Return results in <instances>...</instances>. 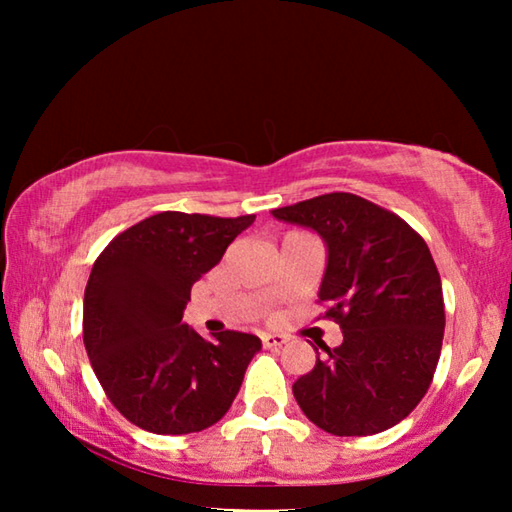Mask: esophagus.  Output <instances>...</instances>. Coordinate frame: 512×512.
Returning <instances> with one entry per match:
<instances>
[{
    "mask_svg": "<svg viewBox=\"0 0 512 512\" xmlns=\"http://www.w3.org/2000/svg\"><path fill=\"white\" fill-rule=\"evenodd\" d=\"M262 343L264 348H282L287 343V336L282 334H262Z\"/></svg>",
    "mask_w": 512,
    "mask_h": 512,
    "instance_id": "1",
    "label": "esophagus"
}]
</instances>
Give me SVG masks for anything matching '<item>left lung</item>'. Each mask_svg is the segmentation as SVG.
Here are the masks:
<instances>
[{"instance_id":"1","label":"left lung","mask_w":512,"mask_h":512,"mask_svg":"<svg viewBox=\"0 0 512 512\" xmlns=\"http://www.w3.org/2000/svg\"><path fill=\"white\" fill-rule=\"evenodd\" d=\"M273 216L325 241L318 300L343 329L339 348L320 343L325 357L293 384L302 413L334 436L395 427L427 393L443 348V287L427 244L397 214L345 192Z\"/></svg>"}]
</instances>
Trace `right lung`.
<instances>
[{
    "mask_svg": "<svg viewBox=\"0 0 512 512\" xmlns=\"http://www.w3.org/2000/svg\"><path fill=\"white\" fill-rule=\"evenodd\" d=\"M255 214L160 212L103 248L83 298V343L115 409L135 427L183 436L219 422L235 400L255 334L203 339L183 323L192 287Z\"/></svg>",
    "mask_w": 512,
    "mask_h": 512,
    "instance_id": "1",
    "label": "right lung"
}]
</instances>
